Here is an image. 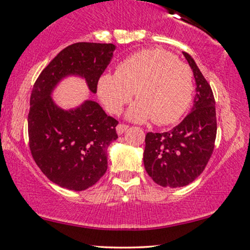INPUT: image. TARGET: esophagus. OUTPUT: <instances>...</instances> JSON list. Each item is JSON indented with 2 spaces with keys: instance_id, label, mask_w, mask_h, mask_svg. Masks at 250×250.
<instances>
[{
  "instance_id": "esophagus-1",
  "label": "esophagus",
  "mask_w": 250,
  "mask_h": 250,
  "mask_svg": "<svg viewBox=\"0 0 250 250\" xmlns=\"http://www.w3.org/2000/svg\"><path fill=\"white\" fill-rule=\"evenodd\" d=\"M126 129H128V125H119L117 126V132H118V135H122V133H124Z\"/></svg>"
}]
</instances>
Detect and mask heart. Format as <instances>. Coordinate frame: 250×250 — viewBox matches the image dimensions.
Segmentation results:
<instances>
[{"instance_id": "obj_1", "label": "heart", "mask_w": 250, "mask_h": 250, "mask_svg": "<svg viewBox=\"0 0 250 250\" xmlns=\"http://www.w3.org/2000/svg\"><path fill=\"white\" fill-rule=\"evenodd\" d=\"M126 117L136 122L154 121L159 125L177 122L188 110L194 94L192 72L170 52L152 48L128 56L117 72L98 78L97 95L111 113H120L132 98Z\"/></svg>"}]
</instances>
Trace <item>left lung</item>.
I'll list each match as a JSON object with an SVG mask.
<instances>
[{
	"label": "left lung",
	"mask_w": 250,
	"mask_h": 250,
	"mask_svg": "<svg viewBox=\"0 0 250 250\" xmlns=\"http://www.w3.org/2000/svg\"><path fill=\"white\" fill-rule=\"evenodd\" d=\"M194 72L196 96L191 112L177 126L163 133L148 132L144 165L162 187L187 186L204 171L216 138L215 101L212 88L190 55L182 52Z\"/></svg>",
	"instance_id": "8db88e82"
}]
</instances>
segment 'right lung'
I'll list each match as a JSON object with an SVG mask.
<instances>
[{"label":"right lung","instance_id":"1","mask_svg":"<svg viewBox=\"0 0 250 250\" xmlns=\"http://www.w3.org/2000/svg\"><path fill=\"white\" fill-rule=\"evenodd\" d=\"M115 45L76 43L48 63L35 83L28 114L33 159L55 185L82 191L94 186L107 170V148L117 140L118 121L96 102L87 100L64 108L52 98L66 77L85 79L95 94L98 78L111 62Z\"/></svg>","mask_w":250,"mask_h":250}]
</instances>
